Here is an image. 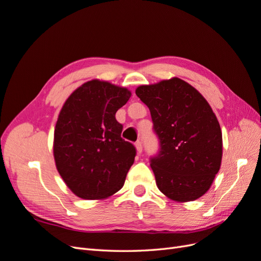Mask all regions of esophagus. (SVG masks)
I'll use <instances>...</instances> for the list:
<instances>
[{
	"label": "esophagus",
	"mask_w": 261,
	"mask_h": 261,
	"mask_svg": "<svg viewBox=\"0 0 261 261\" xmlns=\"http://www.w3.org/2000/svg\"><path fill=\"white\" fill-rule=\"evenodd\" d=\"M135 146H136V149H137V151H138V153H141V152H143V143H141V141H140V140L136 141V144H135Z\"/></svg>",
	"instance_id": "esophagus-1"
}]
</instances>
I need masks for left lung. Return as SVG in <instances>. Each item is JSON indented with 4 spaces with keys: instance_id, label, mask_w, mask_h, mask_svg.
Instances as JSON below:
<instances>
[{
    "instance_id": "1",
    "label": "left lung",
    "mask_w": 261,
    "mask_h": 261,
    "mask_svg": "<svg viewBox=\"0 0 261 261\" xmlns=\"http://www.w3.org/2000/svg\"><path fill=\"white\" fill-rule=\"evenodd\" d=\"M149 108L159 152L150 158L156 186L172 200L199 198L210 188L222 159V133L211 107L179 78L139 86Z\"/></svg>"
}]
</instances>
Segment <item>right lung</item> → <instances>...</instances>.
<instances>
[{"mask_svg":"<svg viewBox=\"0 0 261 261\" xmlns=\"http://www.w3.org/2000/svg\"><path fill=\"white\" fill-rule=\"evenodd\" d=\"M130 91L108 82L90 81L63 106L54 130L53 153L65 184L83 199H102L123 187L136 148L121 137L115 113Z\"/></svg>","mask_w":261,"mask_h":261,"instance_id":"1","label":"right lung"}]
</instances>
